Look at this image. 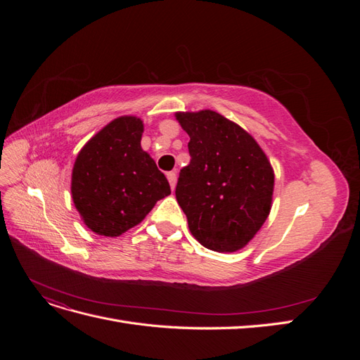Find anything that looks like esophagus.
<instances>
[{
    "label": "esophagus",
    "instance_id": "obj_1",
    "mask_svg": "<svg viewBox=\"0 0 360 360\" xmlns=\"http://www.w3.org/2000/svg\"><path fill=\"white\" fill-rule=\"evenodd\" d=\"M167 177H168L171 189L174 191V189H176V183H177V174L174 172V171H171V172H167Z\"/></svg>",
    "mask_w": 360,
    "mask_h": 360
}]
</instances>
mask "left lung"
<instances>
[{
  "instance_id": "8db88e82",
  "label": "left lung",
  "mask_w": 360,
  "mask_h": 360,
  "mask_svg": "<svg viewBox=\"0 0 360 360\" xmlns=\"http://www.w3.org/2000/svg\"><path fill=\"white\" fill-rule=\"evenodd\" d=\"M176 118L191 138V162L176 188L189 230L207 249L236 252L267 219L274 168L257 141L224 115L204 110Z\"/></svg>"
}]
</instances>
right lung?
Returning a JSON list of instances; mask_svg holds the SVG:
<instances>
[{"mask_svg":"<svg viewBox=\"0 0 360 360\" xmlns=\"http://www.w3.org/2000/svg\"><path fill=\"white\" fill-rule=\"evenodd\" d=\"M143 132L141 118L118 117L76 156L72 198L84 224L96 234L126 233L171 193L167 177L141 148Z\"/></svg>","mask_w":360,"mask_h":360,"instance_id":"1","label":"right lung"}]
</instances>
